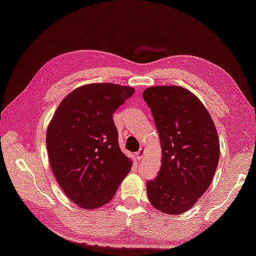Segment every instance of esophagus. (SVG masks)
Wrapping results in <instances>:
<instances>
[{
  "mask_svg": "<svg viewBox=\"0 0 256 256\" xmlns=\"http://www.w3.org/2000/svg\"><path fill=\"white\" fill-rule=\"evenodd\" d=\"M136 158H138V160H142L144 156V148H140L139 152H136Z\"/></svg>",
  "mask_w": 256,
  "mask_h": 256,
  "instance_id": "esophagus-1",
  "label": "esophagus"
}]
</instances>
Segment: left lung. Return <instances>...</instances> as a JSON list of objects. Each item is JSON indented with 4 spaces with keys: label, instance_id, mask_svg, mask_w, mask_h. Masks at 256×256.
Listing matches in <instances>:
<instances>
[{
    "label": "left lung",
    "instance_id": "1",
    "mask_svg": "<svg viewBox=\"0 0 256 256\" xmlns=\"http://www.w3.org/2000/svg\"><path fill=\"white\" fill-rule=\"evenodd\" d=\"M162 146L156 179L147 182L150 204L181 214L208 190L220 157L218 132L208 109L192 92L176 85L152 86L142 93Z\"/></svg>",
    "mask_w": 256,
    "mask_h": 256
}]
</instances>
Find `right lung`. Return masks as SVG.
Masks as SVG:
<instances>
[{
	"label": "right lung",
	"mask_w": 256,
	"mask_h": 256,
	"mask_svg": "<svg viewBox=\"0 0 256 256\" xmlns=\"http://www.w3.org/2000/svg\"><path fill=\"white\" fill-rule=\"evenodd\" d=\"M134 93L131 86L92 83L77 88L56 108L46 149L60 188L82 208L112 200L132 168L120 152L112 114Z\"/></svg>",
	"instance_id": "1"
}]
</instances>
